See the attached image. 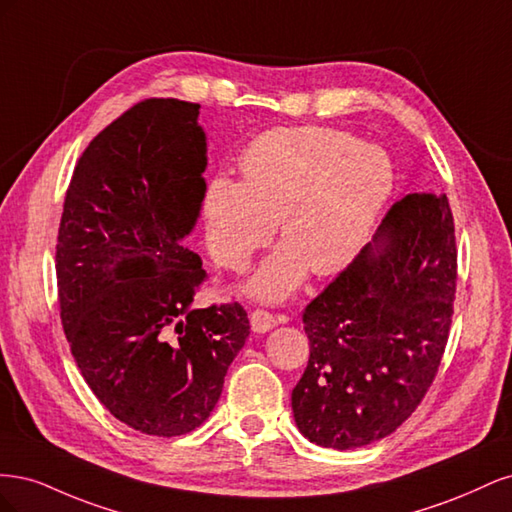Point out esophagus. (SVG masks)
Listing matches in <instances>:
<instances>
[{
  "mask_svg": "<svg viewBox=\"0 0 512 512\" xmlns=\"http://www.w3.org/2000/svg\"><path fill=\"white\" fill-rule=\"evenodd\" d=\"M250 324H252L254 333H267L275 327L277 320L273 314L265 312V309H254V312L250 314Z\"/></svg>",
  "mask_w": 512,
  "mask_h": 512,
  "instance_id": "1",
  "label": "esophagus"
}]
</instances>
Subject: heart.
<instances>
[{
    "label": "heart",
    "mask_w": 512,
    "mask_h": 512,
    "mask_svg": "<svg viewBox=\"0 0 512 512\" xmlns=\"http://www.w3.org/2000/svg\"><path fill=\"white\" fill-rule=\"evenodd\" d=\"M245 181L213 177L205 194L207 247L241 271L280 222L284 243L243 284L247 297L277 303L307 277L346 269L363 250L395 170L386 153L333 128H280L258 136L241 158Z\"/></svg>",
    "instance_id": "1"
}]
</instances>
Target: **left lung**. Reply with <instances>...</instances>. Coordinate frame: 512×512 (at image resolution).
Segmentation results:
<instances>
[{
  "label": "left lung",
  "mask_w": 512,
  "mask_h": 512,
  "mask_svg": "<svg viewBox=\"0 0 512 512\" xmlns=\"http://www.w3.org/2000/svg\"><path fill=\"white\" fill-rule=\"evenodd\" d=\"M455 284L446 194L404 196L303 312L309 361L292 412L309 442L350 451L406 421L436 378Z\"/></svg>",
  "instance_id": "left-lung-1"
}]
</instances>
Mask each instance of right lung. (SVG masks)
<instances>
[{"instance_id":"obj_1","label":"right lung","mask_w":512,"mask_h":512,"mask_svg":"<svg viewBox=\"0 0 512 512\" xmlns=\"http://www.w3.org/2000/svg\"><path fill=\"white\" fill-rule=\"evenodd\" d=\"M200 104L153 98L104 128L74 168L57 237L61 324L100 404L147 436L203 425L250 335L239 303L194 309L205 280L183 239L207 181Z\"/></svg>"}]
</instances>
